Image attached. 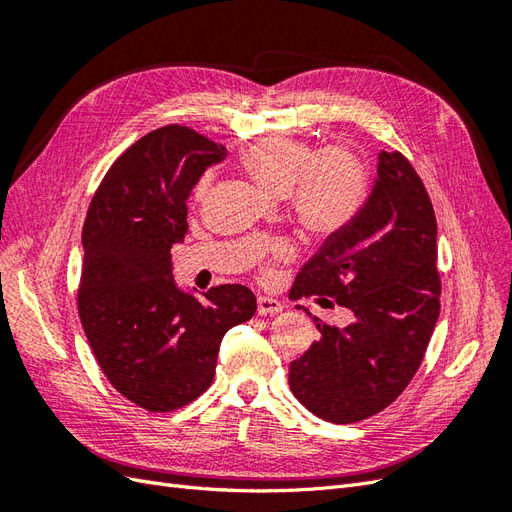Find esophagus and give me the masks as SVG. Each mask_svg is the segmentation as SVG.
Returning <instances> with one entry per match:
<instances>
[{"label": "esophagus", "mask_w": 512, "mask_h": 512, "mask_svg": "<svg viewBox=\"0 0 512 512\" xmlns=\"http://www.w3.org/2000/svg\"><path fill=\"white\" fill-rule=\"evenodd\" d=\"M284 309V305L271 299V297H258V316H273V314H280Z\"/></svg>", "instance_id": "obj_1"}]
</instances>
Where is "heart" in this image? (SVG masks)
Segmentation results:
<instances>
[{"label": "heart", "instance_id": "1", "mask_svg": "<svg viewBox=\"0 0 512 512\" xmlns=\"http://www.w3.org/2000/svg\"><path fill=\"white\" fill-rule=\"evenodd\" d=\"M241 173L258 190L286 198L292 224L316 243H329L359 220L371 194V168L350 145L312 149L290 136H265L247 143L237 158ZM207 194V179L196 185V198Z\"/></svg>", "mask_w": 512, "mask_h": 512}]
</instances>
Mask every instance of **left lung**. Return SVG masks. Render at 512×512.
I'll return each instance as SVG.
<instances>
[{"mask_svg":"<svg viewBox=\"0 0 512 512\" xmlns=\"http://www.w3.org/2000/svg\"><path fill=\"white\" fill-rule=\"evenodd\" d=\"M438 224L423 179L404 153L382 151L363 213L320 247L290 288L354 316L344 329L314 318L320 337L292 361V395L329 423L382 412L421 367L440 316Z\"/></svg>","mask_w":512,"mask_h":512,"instance_id":"1","label":"left lung"}]
</instances>
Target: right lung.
<instances>
[{
  "label": "right lung",
  "mask_w": 512,
  "mask_h": 512,
  "mask_svg": "<svg viewBox=\"0 0 512 512\" xmlns=\"http://www.w3.org/2000/svg\"><path fill=\"white\" fill-rule=\"evenodd\" d=\"M224 153L177 123L153 130L113 162L87 209L76 294L83 331L108 382L149 412L203 395L222 337L256 312L247 286L196 297L173 280L170 247L188 232V196Z\"/></svg>",
  "instance_id": "obj_1"
}]
</instances>
